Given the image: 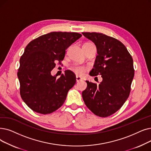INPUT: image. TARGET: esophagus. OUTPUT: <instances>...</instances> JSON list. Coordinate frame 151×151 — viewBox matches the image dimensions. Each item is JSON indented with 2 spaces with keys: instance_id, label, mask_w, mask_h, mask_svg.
I'll use <instances>...</instances> for the list:
<instances>
[{
  "instance_id": "1",
  "label": "esophagus",
  "mask_w": 151,
  "mask_h": 151,
  "mask_svg": "<svg viewBox=\"0 0 151 151\" xmlns=\"http://www.w3.org/2000/svg\"><path fill=\"white\" fill-rule=\"evenodd\" d=\"M76 81H77V82H79V81H80L82 80V78H81V77H80V76H76Z\"/></svg>"
}]
</instances>
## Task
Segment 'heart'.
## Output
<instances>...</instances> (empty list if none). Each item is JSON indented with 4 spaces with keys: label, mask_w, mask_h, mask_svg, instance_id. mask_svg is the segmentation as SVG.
Instances as JSON below:
<instances>
[{
    "label": "heart",
    "mask_w": 151,
    "mask_h": 151,
    "mask_svg": "<svg viewBox=\"0 0 151 151\" xmlns=\"http://www.w3.org/2000/svg\"><path fill=\"white\" fill-rule=\"evenodd\" d=\"M70 68L72 71H73L75 73L78 75H83L86 70V68L84 66L76 63L72 65Z\"/></svg>",
    "instance_id": "heart-1"
}]
</instances>
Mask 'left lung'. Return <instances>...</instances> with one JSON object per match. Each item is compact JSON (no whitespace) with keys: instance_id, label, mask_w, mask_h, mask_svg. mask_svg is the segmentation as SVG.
<instances>
[{"instance_id":"obj_1","label":"left lung","mask_w":151,"mask_h":151,"mask_svg":"<svg viewBox=\"0 0 151 151\" xmlns=\"http://www.w3.org/2000/svg\"><path fill=\"white\" fill-rule=\"evenodd\" d=\"M82 34L95 44L97 50L89 75L102 78L99 85L86 81L83 99L93 114L107 117L119 110L129 97L134 75L133 58L124 44L114 37L99 32Z\"/></svg>"}]
</instances>
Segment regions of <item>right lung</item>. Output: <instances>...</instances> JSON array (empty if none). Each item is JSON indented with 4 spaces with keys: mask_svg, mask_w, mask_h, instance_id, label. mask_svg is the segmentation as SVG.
<instances>
[{
    "mask_svg": "<svg viewBox=\"0 0 151 151\" xmlns=\"http://www.w3.org/2000/svg\"><path fill=\"white\" fill-rule=\"evenodd\" d=\"M81 36L77 32H52L27 45L19 59L17 75L20 96L32 110L49 114L62 106L76 83L75 75L66 70L57 78L50 71L56 62L63 60L66 49Z\"/></svg>",
    "mask_w": 151,
    "mask_h": 151,
    "instance_id": "add662e5",
    "label": "right lung"
}]
</instances>
